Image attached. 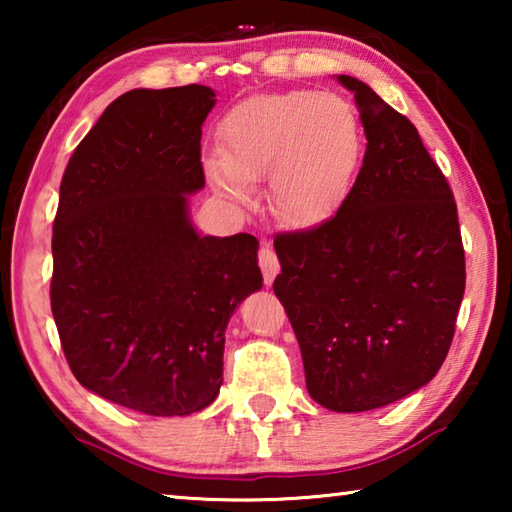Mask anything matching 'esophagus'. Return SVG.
<instances>
[{"label": "esophagus", "instance_id": "1", "mask_svg": "<svg viewBox=\"0 0 512 512\" xmlns=\"http://www.w3.org/2000/svg\"><path fill=\"white\" fill-rule=\"evenodd\" d=\"M259 266H262V273H264V284L266 287H271L277 273H280V262H277V255L268 246L259 248Z\"/></svg>", "mask_w": 512, "mask_h": 512}]
</instances>
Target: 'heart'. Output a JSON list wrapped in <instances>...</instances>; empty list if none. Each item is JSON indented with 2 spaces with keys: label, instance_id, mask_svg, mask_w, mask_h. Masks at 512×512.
I'll use <instances>...</instances> for the list:
<instances>
[{
  "label": "heart",
  "instance_id": "heart-1",
  "mask_svg": "<svg viewBox=\"0 0 512 512\" xmlns=\"http://www.w3.org/2000/svg\"><path fill=\"white\" fill-rule=\"evenodd\" d=\"M221 158L207 180L230 201L271 176V210L291 230H314L341 210L357 180L363 131L352 103L334 92L289 90L237 103L219 128Z\"/></svg>",
  "mask_w": 512,
  "mask_h": 512
}]
</instances>
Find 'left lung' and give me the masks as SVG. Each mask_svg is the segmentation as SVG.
I'll return each mask as SVG.
<instances>
[{"mask_svg":"<svg viewBox=\"0 0 512 512\" xmlns=\"http://www.w3.org/2000/svg\"><path fill=\"white\" fill-rule=\"evenodd\" d=\"M366 155L320 228L282 235L273 291L300 345L311 400L336 413L388 406L436 377L465 291L456 203L409 119L354 76Z\"/></svg>","mask_w":512,"mask_h":512,"instance_id":"1","label":"left lung"}]
</instances>
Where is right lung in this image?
Instances as JSON below:
<instances>
[{"instance_id":"right-lung-1","label":"right lung","mask_w":512,"mask_h":512,"mask_svg":"<svg viewBox=\"0 0 512 512\" xmlns=\"http://www.w3.org/2000/svg\"><path fill=\"white\" fill-rule=\"evenodd\" d=\"M214 103L198 83L121 94L60 183L51 314L67 363L83 388L146 415L216 400L230 316L264 282L253 235L192 221Z\"/></svg>"}]
</instances>
